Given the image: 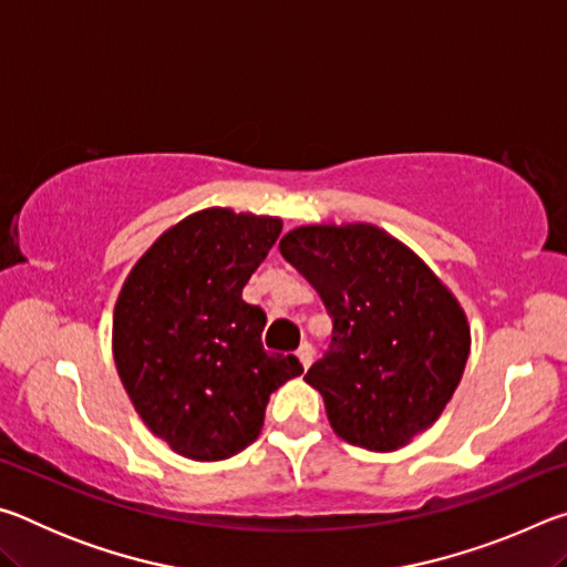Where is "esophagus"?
<instances>
[{
	"label": "esophagus",
	"mask_w": 567,
	"mask_h": 567,
	"mask_svg": "<svg viewBox=\"0 0 567 567\" xmlns=\"http://www.w3.org/2000/svg\"><path fill=\"white\" fill-rule=\"evenodd\" d=\"M312 354H315V350H312V344L310 342H302L300 344V350H297V358H300V362H302V368L307 370L312 364Z\"/></svg>",
	"instance_id": "1"
}]
</instances>
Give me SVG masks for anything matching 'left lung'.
<instances>
[{"label": "left lung", "mask_w": 567, "mask_h": 567, "mask_svg": "<svg viewBox=\"0 0 567 567\" xmlns=\"http://www.w3.org/2000/svg\"><path fill=\"white\" fill-rule=\"evenodd\" d=\"M280 252L322 297L332 342L307 370L334 433L390 453L443 415L465 372L470 324L430 267L375 225H307Z\"/></svg>", "instance_id": "8db88e82"}]
</instances>
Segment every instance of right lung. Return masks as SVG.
I'll return each mask as SVG.
<instances>
[{
	"mask_svg": "<svg viewBox=\"0 0 567 567\" xmlns=\"http://www.w3.org/2000/svg\"><path fill=\"white\" fill-rule=\"evenodd\" d=\"M280 233V217L209 207L162 233L122 285L114 364L142 422L182 457L243 453L272 392L302 375L295 354L262 348L267 315L243 300Z\"/></svg>",
	"mask_w": 567,
	"mask_h": 567,
	"instance_id": "add662e5",
	"label": "right lung"
}]
</instances>
